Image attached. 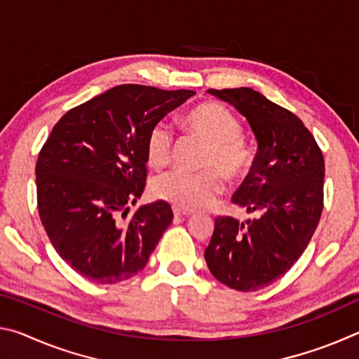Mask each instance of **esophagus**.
I'll return each instance as SVG.
<instances>
[{
    "instance_id": "esophagus-1",
    "label": "esophagus",
    "mask_w": 359,
    "mask_h": 359,
    "mask_svg": "<svg viewBox=\"0 0 359 359\" xmlns=\"http://www.w3.org/2000/svg\"><path fill=\"white\" fill-rule=\"evenodd\" d=\"M174 215L175 217H188V215H191V212L190 210L179 209V208H174Z\"/></svg>"
}]
</instances>
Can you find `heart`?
Here are the masks:
<instances>
[{
  "label": "heart",
  "instance_id": "1",
  "mask_svg": "<svg viewBox=\"0 0 359 359\" xmlns=\"http://www.w3.org/2000/svg\"><path fill=\"white\" fill-rule=\"evenodd\" d=\"M185 130L203 139L205 149L199 166L203 171L168 172L151 182L155 198L171 203L184 210L204 209L214 204L224 191L223 174L229 180H239L250 171L253 154L242 137V123L226 106L205 101L185 114ZM174 133L166 123L151 126L145 141V158L150 168L165 169L172 160Z\"/></svg>",
  "mask_w": 359,
  "mask_h": 359
}]
</instances>
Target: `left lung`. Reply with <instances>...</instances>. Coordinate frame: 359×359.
<instances>
[{
    "instance_id": "obj_1",
    "label": "left lung",
    "mask_w": 359,
    "mask_h": 359,
    "mask_svg": "<svg viewBox=\"0 0 359 359\" xmlns=\"http://www.w3.org/2000/svg\"><path fill=\"white\" fill-rule=\"evenodd\" d=\"M209 93L245 115L257 136V156L233 203L258 217H217L204 258L218 282L257 291L287 274L311 242L323 212L325 158L299 117L253 88Z\"/></svg>"
}]
</instances>
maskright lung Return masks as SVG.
<instances>
[{
    "instance_id": "1",
    "label": "right lung",
    "mask_w": 359,
    "mask_h": 359,
    "mask_svg": "<svg viewBox=\"0 0 359 359\" xmlns=\"http://www.w3.org/2000/svg\"><path fill=\"white\" fill-rule=\"evenodd\" d=\"M193 95L117 85L53 126L36 161L38 212L53 248L82 277L118 283L147 264L174 215L165 201L128 215L147 180L145 141Z\"/></svg>"
}]
</instances>
